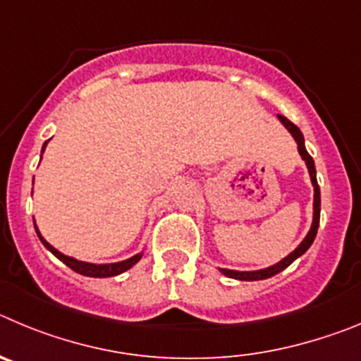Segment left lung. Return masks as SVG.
Instances as JSON below:
<instances>
[{
  "mask_svg": "<svg viewBox=\"0 0 361 361\" xmlns=\"http://www.w3.org/2000/svg\"><path fill=\"white\" fill-rule=\"evenodd\" d=\"M279 120H281L282 126L290 131V135L293 136V140L297 142L298 154H300L302 160L306 161L307 173H310L311 185H313V192H314L313 194V221H311L310 232H307V235L302 239L300 245H298L290 255H286L281 262H277V264H271L268 266V268H262V269H253V271H239V269L219 268L221 274L226 275V277L230 279H235V281H262V279H269V277H274V275L281 274L282 269L288 268L295 259H298L300 255H304V253L307 252V248L313 245L314 237H317L318 223H320V188H318V183H317V169H314V161L313 158L310 157V152L306 151V145H304V135L300 133V129H298L295 124H291L290 120L286 118V116L279 115Z\"/></svg>",
  "mask_w": 361,
  "mask_h": 361,
  "instance_id": "8db88e82",
  "label": "left lung"
}]
</instances>
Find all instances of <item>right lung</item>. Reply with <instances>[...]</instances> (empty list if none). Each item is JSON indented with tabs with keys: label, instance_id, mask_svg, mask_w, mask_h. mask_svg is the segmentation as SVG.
I'll return each mask as SVG.
<instances>
[{
	"label": "right lung",
	"instance_id": "obj_1",
	"mask_svg": "<svg viewBox=\"0 0 361 361\" xmlns=\"http://www.w3.org/2000/svg\"><path fill=\"white\" fill-rule=\"evenodd\" d=\"M47 144H48V142H44V144H43V149H41V154H43L44 149H47ZM34 226H35V232H37L39 239H41V243H43V245L47 246V248L50 250L51 253H54L55 257L59 259V261H63L64 264L68 266V268H71V269H73V271H77V274H80V275H86V277H95V279L115 277V275L124 274V271H128L129 268H133V266H135L136 262L140 261L142 255H144V252H140V253H136V255H133V257L126 259V261L109 262V264H95V262L79 261V259L70 257V255H64L63 252H59V250H57V248H54V246H51L50 243H48L47 239H44V237L41 235V232H39L37 225H35V221H34Z\"/></svg>",
	"mask_w": 361,
	"mask_h": 361
}]
</instances>
